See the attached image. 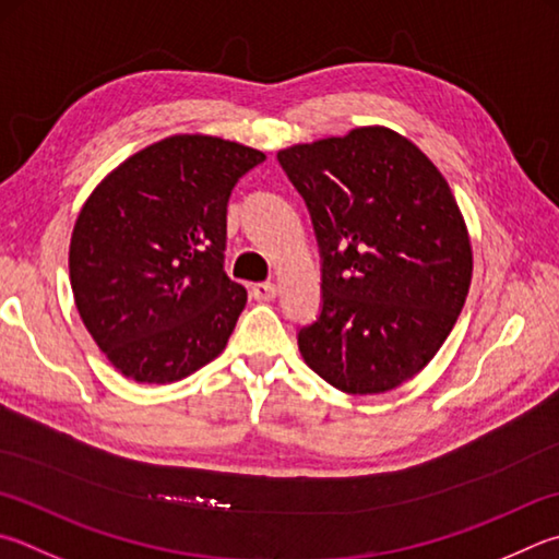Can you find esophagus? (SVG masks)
I'll return each instance as SVG.
<instances>
[{
  "label": "esophagus",
  "mask_w": 559,
  "mask_h": 559,
  "mask_svg": "<svg viewBox=\"0 0 559 559\" xmlns=\"http://www.w3.org/2000/svg\"><path fill=\"white\" fill-rule=\"evenodd\" d=\"M251 296L261 300V302H271L273 298L278 296V288L273 283H253L251 286Z\"/></svg>",
  "instance_id": "1"
}]
</instances>
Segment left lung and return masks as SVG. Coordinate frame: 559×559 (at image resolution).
I'll list each match as a JSON object with an SVG mask.
<instances>
[{
  "label": "left lung",
  "instance_id": "8db88e82",
  "mask_svg": "<svg viewBox=\"0 0 559 559\" xmlns=\"http://www.w3.org/2000/svg\"><path fill=\"white\" fill-rule=\"evenodd\" d=\"M322 251V312L298 349L334 389L373 395L428 367L472 286V239L440 168L389 127L278 151Z\"/></svg>",
  "mask_w": 559,
  "mask_h": 559
}]
</instances>
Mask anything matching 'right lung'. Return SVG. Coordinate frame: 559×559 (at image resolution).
<instances>
[{"instance_id":"obj_1","label":"right lung","mask_w":559,"mask_h":559,"mask_svg":"<svg viewBox=\"0 0 559 559\" xmlns=\"http://www.w3.org/2000/svg\"><path fill=\"white\" fill-rule=\"evenodd\" d=\"M263 158L229 139L174 134L111 168L80 207L70 288L127 379L174 383L225 352L247 306V290L222 271L227 200Z\"/></svg>"}]
</instances>
